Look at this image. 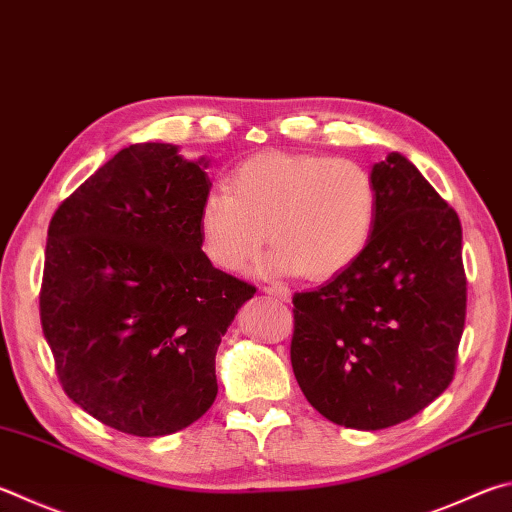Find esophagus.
Returning <instances> with one entry per match:
<instances>
[{
    "label": "esophagus",
    "instance_id": "esophagus-1",
    "mask_svg": "<svg viewBox=\"0 0 512 512\" xmlns=\"http://www.w3.org/2000/svg\"><path fill=\"white\" fill-rule=\"evenodd\" d=\"M264 293H266V295H273V297H277V300H282V302H288V300H291V291H288V288H286V286H282V284L266 286V288H264Z\"/></svg>",
    "mask_w": 512,
    "mask_h": 512
}]
</instances>
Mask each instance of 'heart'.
Masks as SVG:
<instances>
[{
    "mask_svg": "<svg viewBox=\"0 0 512 512\" xmlns=\"http://www.w3.org/2000/svg\"><path fill=\"white\" fill-rule=\"evenodd\" d=\"M378 190L365 167L318 154L264 152L239 163L226 188L199 208L201 248L221 271L239 273L275 246L271 275L329 280L353 266L374 237Z\"/></svg>",
    "mask_w": 512,
    "mask_h": 512,
    "instance_id": "b5f03b06",
    "label": "heart"
}]
</instances>
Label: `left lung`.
<instances>
[{"label":"left lung","instance_id":"obj_1","mask_svg":"<svg viewBox=\"0 0 512 512\" xmlns=\"http://www.w3.org/2000/svg\"><path fill=\"white\" fill-rule=\"evenodd\" d=\"M378 219L356 264L295 293L291 362L315 410L351 430L418 414L454 376L466 322L461 221L398 152L374 163Z\"/></svg>","mask_w":512,"mask_h":512}]
</instances>
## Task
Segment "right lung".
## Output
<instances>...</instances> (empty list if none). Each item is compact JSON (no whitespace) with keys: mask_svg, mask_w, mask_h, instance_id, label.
<instances>
[{"mask_svg":"<svg viewBox=\"0 0 512 512\" xmlns=\"http://www.w3.org/2000/svg\"><path fill=\"white\" fill-rule=\"evenodd\" d=\"M208 165L179 145H129L49 224L44 338L67 396L118 432L165 436L206 414L221 336L255 295L201 250Z\"/></svg>","mask_w":512,"mask_h":512,"instance_id":"right-lung-1","label":"right lung"}]
</instances>
